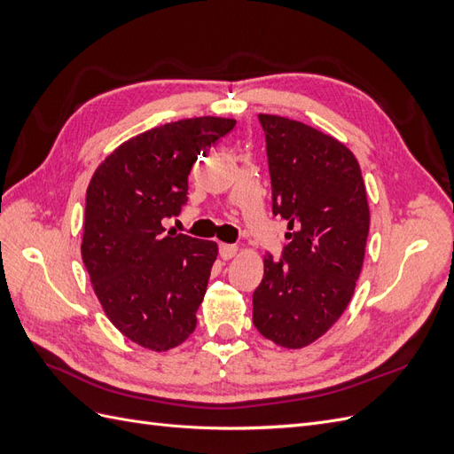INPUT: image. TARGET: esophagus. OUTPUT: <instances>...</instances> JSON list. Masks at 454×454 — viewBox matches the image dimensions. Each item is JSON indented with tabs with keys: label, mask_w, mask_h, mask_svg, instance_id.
<instances>
[{
	"label": "esophagus",
	"mask_w": 454,
	"mask_h": 454,
	"mask_svg": "<svg viewBox=\"0 0 454 454\" xmlns=\"http://www.w3.org/2000/svg\"><path fill=\"white\" fill-rule=\"evenodd\" d=\"M239 252V248L235 244H219V255H222L223 259H231L235 257Z\"/></svg>",
	"instance_id": "esophagus-1"
}]
</instances>
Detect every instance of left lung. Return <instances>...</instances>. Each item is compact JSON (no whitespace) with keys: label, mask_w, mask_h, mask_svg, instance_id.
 Listing matches in <instances>:
<instances>
[{"label":"left lung","mask_w":454,"mask_h":454,"mask_svg":"<svg viewBox=\"0 0 454 454\" xmlns=\"http://www.w3.org/2000/svg\"><path fill=\"white\" fill-rule=\"evenodd\" d=\"M265 130L272 214L287 222L282 259L263 255L254 325L284 348L320 339L348 307L369 235L360 164L333 136L305 122L259 115Z\"/></svg>","instance_id":"1"}]
</instances>
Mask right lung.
<instances>
[{
	"label": "right lung",
	"instance_id": "obj_1",
	"mask_svg": "<svg viewBox=\"0 0 454 454\" xmlns=\"http://www.w3.org/2000/svg\"><path fill=\"white\" fill-rule=\"evenodd\" d=\"M235 119L168 122L121 144L87 189L81 255L106 316L136 345L164 352L195 332L217 244L162 227L187 202L197 157Z\"/></svg>",
	"mask_w": 454,
	"mask_h": 454
}]
</instances>
